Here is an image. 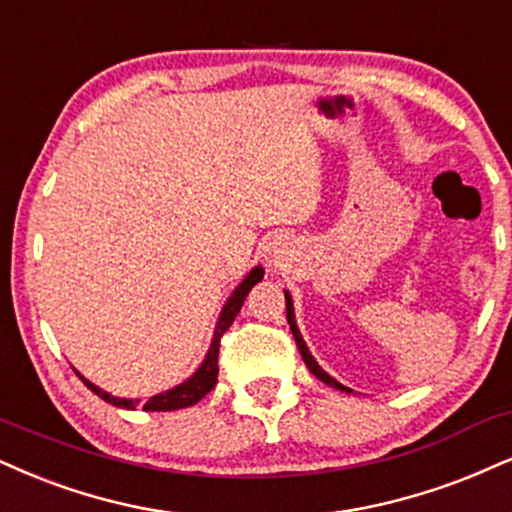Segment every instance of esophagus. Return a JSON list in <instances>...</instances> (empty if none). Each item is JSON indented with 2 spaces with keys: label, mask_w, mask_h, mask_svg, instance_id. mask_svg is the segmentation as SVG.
Listing matches in <instances>:
<instances>
[{
  "label": "esophagus",
  "mask_w": 512,
  "mask_h": 512,
  "mask_svg": "<svg viewBox=\"0 0 512 512\" xmlns=\"http://www.w3.org/2000/svg\"><path fill=\"white\" fill-rule=\"evenodd\" d=\"M282 254H285V244H282V239H270L266 244L268 266H277V263L282 261Z\"/></svg>",
  "instance_id": "1"
}]
</instances>
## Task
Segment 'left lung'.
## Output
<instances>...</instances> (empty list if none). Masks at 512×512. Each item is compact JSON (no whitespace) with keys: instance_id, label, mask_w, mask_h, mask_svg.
I'll return each instance as SVG.
<instances>
[{"instance_id":"obj_1","label":"left lung","mask_w":512,"mask_h":512,"mask_svg":"<svg viewBox=\"0 0 512 512\" xmlns=\"http://www.w3.org/2000/svg\"><path fill=\"white\" fill-rule=\"evenodd\" d=\"M285 301H287V323H289V330H292V334H294V342H296V346H299V353H301V358H304V363L308 365V370H311L313 375L318 377L320 382L330 384V387H334V389L349 391V394H351V389H349V387H344V384H339L337 380H334V377L327 375V372H325L323 368H320L318 363H315V358L311 356V351H308V346H306V342H304V337H301L299 327H296V318H294V304H292V296H289V292H285Z\"/></svg>"}]
</instances>
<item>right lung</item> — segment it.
Returning <instances> with one entry per match:
<instances>
[{"mask_svg": "<svg viewBox=\"0 0 512 512\" xmlns=\"http://www.w3.org/2000/svg\"><path fill=\"white\" fill-rule=\"evenodd\" d=\"M263 280V268L256 266L254 270H251L249 275L244 277L242 282H239V287L232 292L230 299H227V304L223 306V311H220V318H218V325H216V332H213V342L211 346H208V353L204 358V363L199 365V370L194 372L189 380H185L182 384H178V387L168 389V391H161V394L151 396V399L144 403V410H178V408H187V406H194V403L204 399V396L211 391L213 387H216L218 382V351H220V337L227 332V327L232 325V320L237 318L239 308H242L246 294L251 292V287L256 285V282ZM78 377L82 382H85L87 389H92L94 394L99 396V399H104L106 403H113V406L118 408H130L135 410L137 403H140V399H118V396H111L109 391L99 389L97 384H92L90 380H85V377L80 375Z\"/></svg>", "mask_w": 512, "mask_h": 512, "instance_id": "1", "label": "right lung"}]
</instances>
